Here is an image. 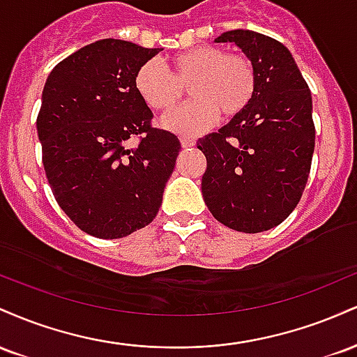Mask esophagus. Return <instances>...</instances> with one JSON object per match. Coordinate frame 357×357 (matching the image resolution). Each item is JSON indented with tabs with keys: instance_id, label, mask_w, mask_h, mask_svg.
<instances>
[{
	"instance_id": "esophagus-1",
	"label": "esophagus",
	"mask_w": 357,
	"mask_h": 357,
	"mask_svg": "<svg viewBox=\"0 0 357 357\" xmlns=\"http://www.w3.org/2000/svg\"><path fill=\"white\" fill-rule=\"evenodd\" d=\"M195 144H196L195 139H191V137H181V146L184 147V149H188V147H192Z\"/></svg>"
}]
</instances>
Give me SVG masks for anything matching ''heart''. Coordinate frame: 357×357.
Returning <instances> with one entry per match:
<instances>
[{
	"label": "heart",
	"instance_id": "heart-1",
	"mask_svg": "<svg viewBox=\"0 0 357 357\" xmlns=\"http://www.w3.org/2000/svg\"><path fill=\"white\" fill-rule=\"evenodd\" d=\"M184 87L192 102L165 117L169 130L196 136L225 117H236L248 109L257 92V72L252 60L241 53L203 45L178 53L169 60V72L149 60L137 68L134 89L149 109L169 112L183 99Z\"/></svg>",
	"mask_w": 357,
	"mask_h": 357
}]
</instances>
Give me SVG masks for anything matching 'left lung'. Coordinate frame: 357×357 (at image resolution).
<instances>
[{
  "mask_svg": "<svg viewBox=\"0 0 357 357\" xmlns=\"http://www.w3.org/2000/svg\"><path fill=\"white\" fill-rule=\"evenodd\" d=\"M252 60L257 92L252 104L218 132L198 141L206 155L203 199L231 230L260 233L277 227L301 202L312 162V96L285 45L252 30L215 38Z\"/></svg>",
  "mask_w": 357,
  "mask_h": 357,
  "instance_id": "1",
  "label": "left lung"
}]
</instances>
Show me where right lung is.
<instances>
[{"label": "right lung", "mask_w": 357, "mask_h": 357, "mask_svg": "<svg viewBox=\"0 0 357 357\" xmlns=\"http://www.w3.org/2000/svg\"><path fill=\"white\" fill-rule=\"evenodd\" d=\"M161 52L105 38L50 72L36 130L45 173L65 215L82 231L114 240L147 227L173 174L179 139L151 126L134 89L137 68ZM141 135L136 148L126 141Z\"/></svg>", "instance_id": "right-lung-1"}]
</instances>
